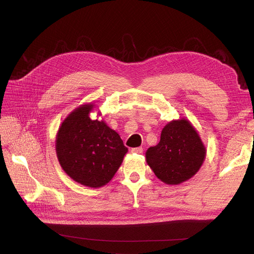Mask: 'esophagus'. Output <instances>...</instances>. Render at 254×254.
Masks as SVG:
<instances>
[{
	"instance_id": "1",
	"label": "esophagus",
	"mask_w": 254,
	"mask_h": 254,
	"mask_svg": "<svg viewBox=\"0 0 254 254\" xmlns=\"http://www.w3.org/2000/svg\"><path fill=\"white\" fill-rule=\"evenodd\" d=\"M131 152L133 153H143V148L142 147H135L131 149Z\"/></svg>"
}]
</instances>
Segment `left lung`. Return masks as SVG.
Masks as SVG:
<instances>
[{"label":"left lung","instance_id":"1","mask_svg":"<svg viewBox=\"0 0 254 254\" xmlns=\"http://www.w3.org/2000/svg\"><path fill=\"white\" fill-rule=\"evenodd\" d=\"M205 147L196 129L186 120L172 121L162 129L160 142L146 151V162L166 184H180L201 167Z\"/></svg>","mask_w":254,"mask_h":254}]
</instances>
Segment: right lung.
<instances>
[{"label": "right lung", "mask_w": 254, "mask_h": 254, "mask_svg": "<svg viewBox=\"0 0 254 254\" xmlns=\"http://www.w3.org/2000/svg\"><path fill=\"white\" fill-rule=\"evenodd\" d=\"M93 107L81 105L67 115L57 132L56 153L74 181L101 188L113 178L128 148L104 121L90 119Z\"/></svg>", "instance_id": "right-lung-1"}]
</instances>
